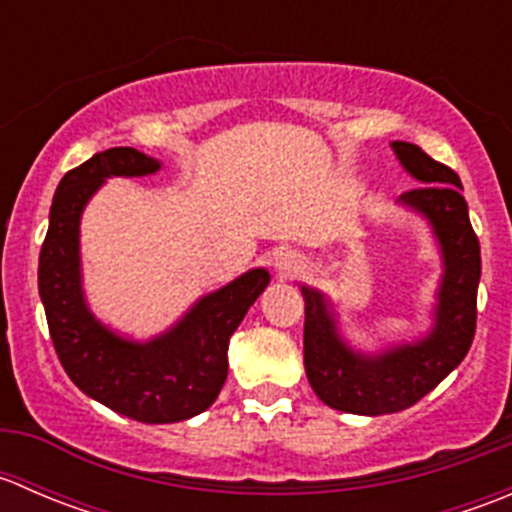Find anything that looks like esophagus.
<instances>
[{"label": "esophagus", "mask_w": 512, "mask_h": 512, "mask_svg": "<svg viewBox=\"0 0 512 512\" xmlns=\"http://www.w3.org/2000/svg\"><path fill=\"white\" fill-rule=\"evenodd\" d=\"M275 267L282 280H292V277H297L302 272V262H299V257L294 252H280L275 257Z\"/></svg>", "instance_id": "esophagus-1"}]
</instances>
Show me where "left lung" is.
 Listing matches in <instances>:
<instances>
[{
  "mask_svg": "<svg viewBox=\"0 0 512 512\" xmlns=\"http://www.w3.org/2000/svg\"><path fill=\"white\" fill-rule=\"evenodd\" d=\"M391 148L406 173L421 183L406 190L399 203L428 220L441 247L443 277L431 332L374 356L354 352L337 332L327 297L302 287L309 384L327 406L359 416L396 414L414 406L461 364L476 334L480 245L461 195V178L414 143L394 141Z\"/></svg>",
  "mask_w": 512,
  "mask_h": 512,
  "instance_id": "left-lung-1",
  "label": "left lung"
}]
</instances>
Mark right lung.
Returning <instances> with one entry per match:
<instances>
[{"label":"right lung","mask_w":512,"mask_h":512,"mask_svg":"<svg viewBox=\"0 0 512 512\" xmlns=\"http://www.w3.org/2000/svg\"><path fill=\"white\" fill-rule=\"evenodd\" d=\"M160 160L136 148H108L61 178L39 252V294L51 342L69 379L116 414L141 423H175L203 414L227 379V344L247 309L270 285L257 267L205 294L175 327L133 342L103 327L81 289L79 223L103 180L138 178Z\"/></svg>","instance_id":"obj_1"}]
</instances>
